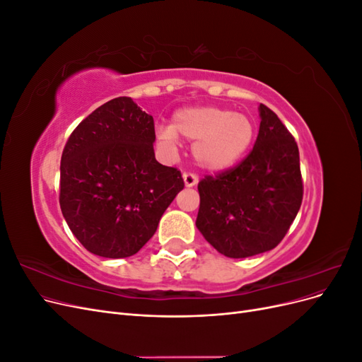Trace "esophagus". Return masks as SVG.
Masks as SVG:
<instances>
[{
  "label": "esophagus",
  "instance_id": "esophagus-1",
  "mask_svg": "<svg viewBox=\"0 0 362 362\" xmlns=\"http://www.w3.org/2000/svg\"><path fill=\"white\" fill-rule=\"evenodd\" d=\"M182 178H184L185 187H193V185L198 184V177H196V175L192 173V172H185L182 175Z\"/></svg>",
  "mask_w": 362,
  "mask_h": 362
}]
</instances>
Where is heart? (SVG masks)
<instances>
[{
    "mask_svg": "<svg viewBox=\"0 0 362 362\" xmlns=\"http://www.w3.org/2000/svg\"><path fill=\"white\" fill-rule=\"evenodd\" d=\"M252 120L228 108L214 105L187 107L173 115L170 128L158 133L164 146L173 148L177 139L193 144V157L206 170H225L245 156L254 140Z\"/></svg>",
    "mask_w": 362,
    "mask_h": 362,
    "instance_id": "b5f03b06",
    "label": "heart"
}]
</instances>
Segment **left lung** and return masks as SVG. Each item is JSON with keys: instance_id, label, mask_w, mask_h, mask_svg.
Here are the masks:
<instances>
[{"instance_id": "8db88e82", "label": "left lung", "mask_w": 362, "mask_h": 362, "mask_svg": "<svg viewBox=\"0 0 362 362\" xmlns=\"http://www.w3.org/2000/svg\"><path fill=\"white\" fill-rule=\"evenodd\" d=\"M258 137L235 168L199 181L196 226L217 252L247 258L286 237L298 214L303 182L299 148L269 107L259 104Z\"/></svg>"}]
</instances>
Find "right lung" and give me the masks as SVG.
<instances>
[{
	"label": "right lung",
	"mask_w": 362,
	"mask_h": 362,
	"mask_svg": "<svg viewBox=\"0 0 362 362\" xmlns=\"http://www.w3.org/2000/svg\"><path fill=\"white\" fill-rule=\"evenodd\" d=\"M154 141V119L128 96L98 107L69 136L59 201L72 234L92 254H137L184 189L181 172L156 160Z\"/></svg>",
	"instance_id": "right-lung-1"
}]
</instances>
